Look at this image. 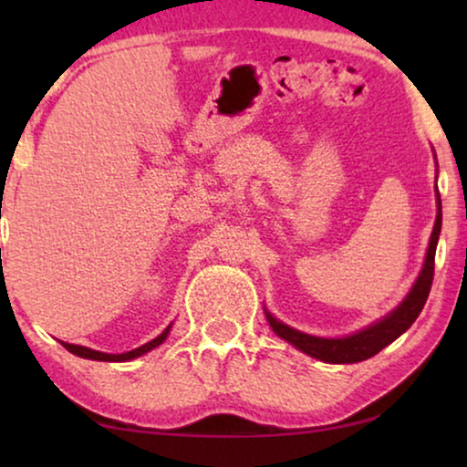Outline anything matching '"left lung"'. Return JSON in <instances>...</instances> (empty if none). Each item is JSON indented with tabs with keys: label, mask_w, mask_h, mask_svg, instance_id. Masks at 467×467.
<instances>
[{
	"label": "left lung",
	"mask_w": 467,
	"mask_h": 467,
	"mask_svg": "<svg viewBox=\"0 0 467 467\" xmlns=\"http://www.w3.org/2000/svg\"><path fill=\"white\" fill-rule=\"evenodd\" d=\"M436 203H438V214L436 223H433V232L430 238V246H427L423 267H420L417 280H414L412 289L408 291V296L401 299L400 306L389 312L387 317L379 318V321L368 325L359 331L350 336L342 337H321V336H310L304 331L293 329L283 321H278L270 310L264 308L267 323L274 329V334L283 337L285 342H289L302 353L315 357L318 361L325 363H357L366 361L376 353H380L382 348L389 347L393 340L404 334L410 325L417 321V317L423 310L430 296L431 280H433V259H436V246L440 238V229H442V202H440V193L436 187Z\"/></svg>",
	"instance_id": "obj_1"
}]
</instances>
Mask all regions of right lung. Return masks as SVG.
<instances>
[{"label":"right lung","mask_w":467,"mask_h":467,"mask_svg":"<svg viewBox=\"0 0 467 467\" xmlns=\"http://www.w3.org/2000/svg\"><path fill=\"white\" fill-rule=\"evenodd\" d=\"M170 329H171V323L161 331V334L155 337V340L146 342V344H142V347L130 350V353H117V355L101 353V350H93V348L80 347V344H69V342H61V344L69 350V353L76 355V357H82V359H93V361H131V359H136V357H142V355L149 353V350L157 348L159 344H163L165 337L170 336Z\"/></svg>","instance_id":"obj_1"}]
</instances>
